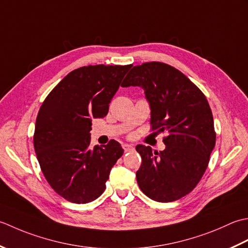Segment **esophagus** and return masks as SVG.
I'll return each instance as SVG.
<instances>
[{
  "label": "esophagus",
  "mask_w": 248,
  "mask_h": 248,
  "mask_svg": "<svg viewBox=\"0 0 248 248\" xmlns=\"http://www.w3.org/2000/svg\"><path fill=\"white\" fill-rule=\"evenodd\" d=\"M122 146H123L125 152H130V151H134V145L133 144L124 143V144H122Z\"/></svg>",
  "instance_id": "1"
}]
</instances>
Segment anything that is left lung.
I'll return each instance as SVG.
<instances>
[{
  "label": "left lung",
  "mask_w": 248,
  "mask_h": 248,
  "mask_svg": "<svg viewBox=\"0 0 248 248\" xmlns=\"http://www.w3.org/2000/svg\"><path fill=\"white\" fill-rule=\"evenodd\" d=\"M142 88L152 130L166 131V149L138 144L142 163L136 172L140 189L152 200L175 201L199 183L216 141L213 114L204 94L180 70L161 62L134 66L123 88Z\"/></svg>",
  "instance_id": "obj_1"
}]
</instances>
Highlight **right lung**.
<instances>
[{
	"label": "right lung",
	"mask_w": 248,
	"mask_h": 248,
	"mask_svg": "<svg viewBox=\"0 0 248 248\" xmlns=\"http://www.w3.org/2000/svg\"><path fill=\"white\" fill-rule=\"evenodd\" d=\"M133 65H89L70 72L44 100L34 149L49 185L74 203L104 193L110 170L124 150L115 140L91 149L92 119L107 115L109 104Z\"/></svg>",
	"instance_id": "add662e5"
}]
</instances>
